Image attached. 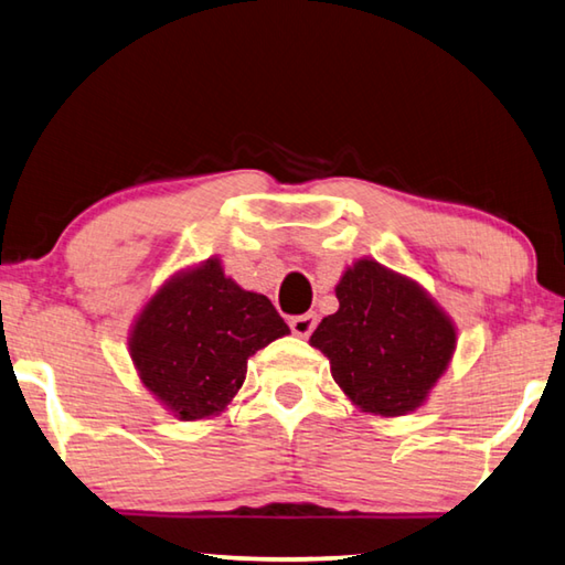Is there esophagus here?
Wrapping results in <instances>:
<instances>
[{"label": "esophagus", "instance_id": "esophagus-1", "mask_svg": "<svg viewBox=\"0 0 565 565\" xmlns=\"http://www.w3.org/2000/svg\"><path fill=\"white\" fill-rule=\"evenodd\" d=\"M315 328H318V315L315 312L295 315V318H290V330L298 334V338H310Z\"/></svg>", "mask_w": 565, "mask_h": 565}]
</instances>
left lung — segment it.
Returning a JSON list of instances; mask_svg holds the SVG:
<instances>
[{
  "mask_svg": "<svg viewBox=\"0 0 565 565\" xmlns=\"http://www.w3.org/2000/svg\"><path fill=\"white\" fill-rule=\"evenodd\" d=\"M334 292L340 310L310 338L334 382L364 412L399 417L417 409L457 344L447 315L417 282L377 260L354 263Z\"/></svg>",
  "mask_w": 565,
  "mask_h": 565,
  "instance_id": "left-lung-1",
  "label": "left lung"
}]
</instances>
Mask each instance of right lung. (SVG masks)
I'll return each mask as SVG.
<instances>
[{"instance_id":"right-lung-1","label":"right lung","mask_w":565,"mask_h":565,"mask_svg":"<svg viewBox=\"0 0 565 565\" xmlns=\"http://www.w3.org/2000/svg\"><path fill=\"white\" fill-rule=\"evenodd\" d=\"M288 332L265 295L237 288L207 260L153 295L128 348L146 387L193 422L223 412L243 387L247 358Z\"/></svg>"}]
</instances>
